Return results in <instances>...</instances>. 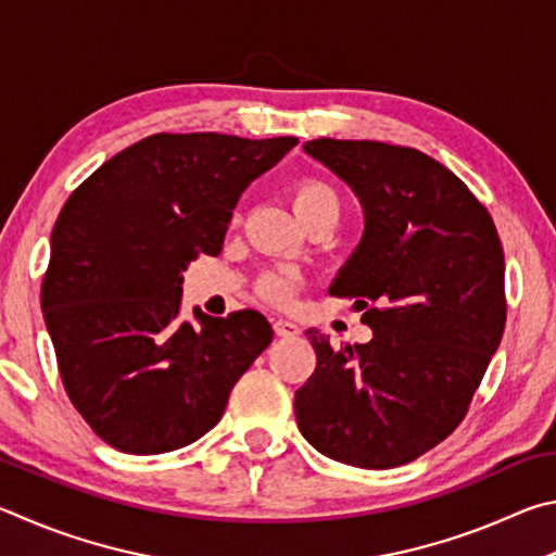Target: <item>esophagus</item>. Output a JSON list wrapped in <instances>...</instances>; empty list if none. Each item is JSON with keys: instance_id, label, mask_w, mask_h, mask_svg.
I'll use <instances>...</instances> for the list:
<instances>
[{"instance_id": "esophagus-1", "label": "esophagus", "mask_w": 556, "mask_h": 556, "mask_svg": "<svg viewBox=\"0 0 556 556\" xmlns=\"http://www.w3.org/2000/svg\"><path fill=\"white\" fill-rule=\"evenodd\" d=\"M273 329H276L278 337H286V339H293L300 334V327L295 323H290V319L278 317L276 323H273Z\"/></svg>"}]
</instances>
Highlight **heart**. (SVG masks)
Segmentation results:
<instances>
[{
  "instance_id": "heart-1",
  "label": "heart",
  "mask_w": 556,
  "mask_h": 556,
  "mask_svg": "<svg viewBox=\"0 0 556 556\" xmlns=\"http://www.w3.org/2000/svg\"><path fill=\"white\" fill-rule=\"evenodd\" d=\"M290 198H293V207L303 224L323 217V214H334V217L339 214L337 192L323 178H300L293 185ZM258 293L273 305H288L295 293V278L283 270H270L261 278Z\"/></svg>"
}]
</instances>
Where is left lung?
Wrapping results in <instances>:
<instances>
[{
  "label": "left lung",
  "mask_w": 556,
  "mask_h": 556,
  "mask_svg": "<svg viewBox=\"0 0 556 556\" xmlns=\"http://www.w3.org/2000/svg\"><path fill=\"white\" fill-rule=\"evenodd\" d=\"M313 159L364 204V239L329 295L356 300L368 344L307 339L317 366L295 393L305 440L329 459L393 469L446 440L505 327V258L489 210L410 146L315 139Z\"/></svg>",
  "instance_id": "1"
}]
</instances>
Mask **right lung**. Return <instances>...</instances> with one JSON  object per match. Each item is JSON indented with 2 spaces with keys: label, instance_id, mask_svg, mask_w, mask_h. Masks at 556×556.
<instances>
[{
  "label": "right lung",
  "instance_id": "add662e5",
  "mask_svg": "<svg viewBox=\"0 0 556 556\" xmlns=\"http://www.w3.org/2000/svg\"><path fill=\"white\" fill-rule=\"evenodd\" d=\"M295 136L153 134L77 185L51 233L41 307L58 371L92 432L126 454L200 440L270 344L256 309L178 319L182 270L217 256L243 188Z\"/></svg>",
  "mask_w": 556,
  "mask_h": 556
}]
</instances>
